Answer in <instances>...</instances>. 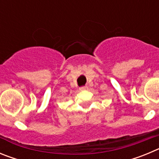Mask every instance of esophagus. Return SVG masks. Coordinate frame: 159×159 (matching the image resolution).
Returning a JSON list of instances; mask_svg holds the SVG:
<instances>
[{"label": "esophagus", "instance_id": "obj_1", "mask_svg": "<svg viewBox=\"0 0 159 159\" xmlns=\"http://www.w3.org/2000/svg\"><path fill=\"white\" fill-rule=\"evenodd\" d=\"M88 86H84V87H81V88H80V91H84V90H87L88 89Z\"/></svg>", "mask_w": 159, "mask_h": 159}]
</instances>
